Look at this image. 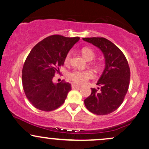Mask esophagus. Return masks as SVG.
<instances>
[{
	"label": "esophagus",
	"mask_w": 149,
	"mask_h": 149,
	"mask_svg": "<svg viewBox=\"0 0 149 149\" xmlns=\"http://www.w3.org/2000/svg\"><path fill=\"white\" fill-rule=\"evenodd\" d=\"M80 85H76V84H71V88L72 89H76V88H80Z\"/></svg>",
	"instance_id": "1"
}]
</instances>
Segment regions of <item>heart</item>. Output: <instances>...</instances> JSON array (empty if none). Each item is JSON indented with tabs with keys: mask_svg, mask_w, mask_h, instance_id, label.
Segmentation results:
<instances>
[{
	"mask_svg": "<svg viewBox=\"0 0 149 149\" xmlns=\"http://www.w3.org/2000/svg\"><path fill=\"white\" fill-rule=\"evenodd\" d=\"M81 53L83 57L88 61L92 60L95 57V55H96L95 50L93 49H92L91 47H85L83 48H82ZM71 52H67V54H66L64 58L65 64H69L70 61H71ZM94 66H95L96 69H99L100 66V64L98 61H95L94 62ZM68 77L74 83H76V84L78 85H83L86 83L88 80L93 78V73H92V71H89V70H84V71H81V70H73V71L69 73Z\"/></svg>",
	"mask_w": 149,
	"mask_h": 149,
	"instance_id": "heart-1",
	"label": "heart"
}]
</instances>
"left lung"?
Instances as JSON below:
<instances>
[{"label":"left lung","instance_id":"8db88e82","mask_svg":"<svg viewBox=\"0 0 149 149\" xmlns=\"http://www.w3.org/2000/svg\"><path fill=\"white\" fill-rule=\"evenodd\" d=\"M83 40L97 46L105 57V69L97 82L98 89L84 100L88 110L96 115L115 111L123 102L130 79V69L125 56L116 45L104 38H83Z\"/></svg>","mask_w":149,"mask_h":149}]
</instances>
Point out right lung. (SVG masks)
I'll use <instances>...</instances> for the list:
<instances>
[{"label": "right lung", "mask_w": 149, "mask_h": 149, "mask_svg": "<svg viewBox=\"0 0 149 149\" xmlns=\"http://www.w3.org/2000/svg\"><path fill=\"white\" fill-rule=\"evenodd\" d=\"M79 39L52 35L31 50L22 69V86L26 97L35 108L51 111L64 104L71 85L64 80L54 84L52 79L64 65L66 54Z\"/></svg>", "instance_id": "right-lung-1"}]
</instances>
